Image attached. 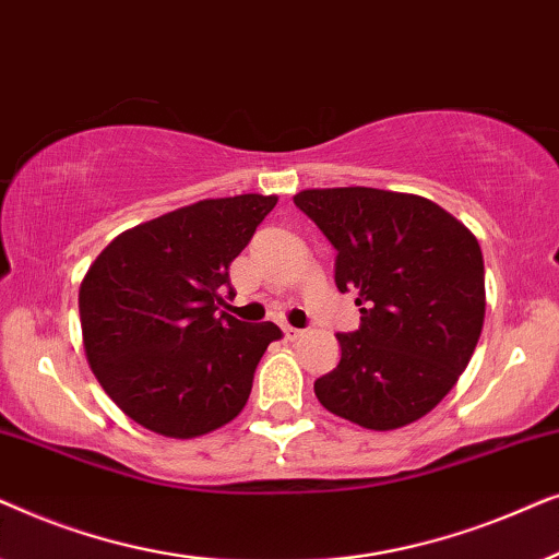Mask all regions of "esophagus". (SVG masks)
I'll use <instances>...</instances> for the list:
<instances>
[{
  "instance_id": "34e87169",
  "label": "esophagus",
  "mask_w": 559,
  "mask_h": 559,
  "mask_svg": "<svg viewBox=\"0 0 559 559\" xmlns=\"http://www.w3.org/2000/svg\"><path fill=\"white\" fill-rule=\"evenodd\" d=\"M282 333H285V338L287 341H295V338H300V335H302V331H300V328H295V325H282Z\"/></svg>"
}]
</instances>
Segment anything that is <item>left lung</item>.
<instances>
[{
  "mask_svg": "<svg viewBox=\"0 0 559 559\" xmlns=\"http://www.w3.org/2000/svg\"><path fill=\"white\" fill-rule=\"evenodd\" d=\"M295 205L335 249V287L354 293L358 331L316 381L328 412L396 430L425 417L468 366L486 316L484 254L468 228L423 195L302 190Z\"/></svg>",
  "mask_w": 559,
  "mask_h": 559,
  "instance_id": "left-lung-1",
  "label": "left lung"
}]
</instances>
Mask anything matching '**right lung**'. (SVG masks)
I'll return each instance as SVG.
<instances>
[{
  "instance_id": "1",
  "label": "right lung",
  "mask_w": 559,
  "mask_h": 559,
  "mask_svg": "<svg viewBox=\"0 0 559 559\" xmlns=\"http://www.w3.org/2000/svg\"><path fill=\"white\" fill-rule=\"evenodd\" d=\"M277 195L198 201L117 236L81 282L83 348L104 392L136 425L198 438L247 404L257 364L282 331L243 323L221 289Z\"/></svg>"
}]
</instances>
